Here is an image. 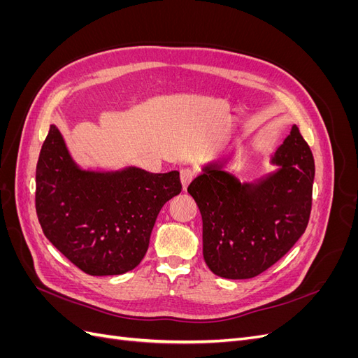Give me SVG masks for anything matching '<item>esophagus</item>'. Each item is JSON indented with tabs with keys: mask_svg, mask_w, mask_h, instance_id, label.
<instances>
[{
	"mask_svg": "<svg viewBox=\"0 0 358 358\" xmlns=\"http://www.w3.org/2000/svg\"><path fill=\"white\" fill-rule=\"evenodd\" d=\"M196 173H197L196 170L189 169V167L180 170V182H182L183 189H187V187L189 185V182H191L194 178H196Z\"/></svg>",
	"mask_w": 358,
	"mask_h": 358,
	"instance_id": "obj_1",
	"label": "esophagus"
}]
</instances>
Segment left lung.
I'll list each match as a JSON object with an SVG mask.
<instances>
[{
  "instance_id": "obj_1",
  "label": "left lung",
  "mask_w": 358,
  "mask_h": 358,
  "mask_svg": "<svg viewBox=\"0 0 358 358\" xmlns=\"http://www.w3.org/2000/svg\"><path fill=\"white\" fill-rule=\"evenodd\" d=\"M272 162L279 170L255 183H241L221 164L204 167L189 183L203 220V257L215 275L249 279L263 273L305 233L315 162L296 125Z\"/></svg>"
}]
</instances>
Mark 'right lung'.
Listing matches in <instances>:
<instances>
[{"mask_svg": "<svg viewBox=\"0 0 358 358\" xmlns=\"http://www.w3.org/2000/svg\"><path fill=\"white\" fill-rule=\"evenodd\" d=\"M180 189L176 170H82L50 125L36 170V210L49 242L82 272L122 275L142 262L161 208Z\"/></svg>", "mask_w": 358, "mask_h": 358, "instance_id": "right-lung-1", "label": "right lung"}]
</instances>
